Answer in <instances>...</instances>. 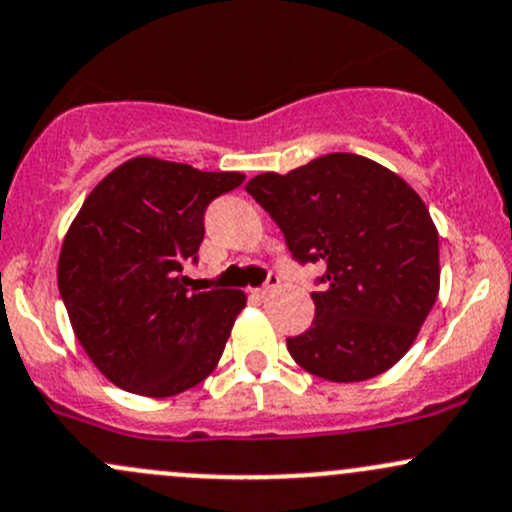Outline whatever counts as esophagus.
I'll list each match as a JSON object with an SVG mask.
<instances>
[{
    "label": "esophagus",
    "mask_w": 512,
    "mask_h": 512,
    "mask_svg": "<svg viewBox=\"0 0 512 512\" xmlns=\"http://www.w3.org/2000/svg\"><path fill=\"white\" fill-rule=\"evenodd\" d=\"M278 283H280V278H278V276H268V283L263 285V288L254 290V295H256V298H266V295H271L273 290L278 288Z\"/></svg>",
    "instance_id": "esophagus-1"
}]
</instances>
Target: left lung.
<instances>
[{"mask_svg":"<svg viewBox=\"0 0 512 512\" xmlns=\"http://www.w3.org/2000/svg\"><path fill=\"white\" fill-rule=\"evenodd\" d=\"M246 192L271 214L300 263H322L315 320L288 339L295 364L359 383L398 364L439 293V236L422 197L393 170L327 153Z\"/></svg>","mask_w":512,"mask_h":512,"instance_id":"1","label":"left lung"}]
</instances>
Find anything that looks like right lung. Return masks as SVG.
Masks as SVG:
<instances>
[{"label": "right lung", "instance_id": "obj_1", "mask_svg": "<svg viewBox=\"0 0 512 512\" xmlns=\"http://www.w3.org/2000/svg\"><path fill=\"white\" fill-rule=\"evenodd\" d=\"M244 173H205L139 156L85 197L58 258L70 324L114 386L170 398L214 371L246 307L241 290L190 293L183 263L197 261L205 210Z\"/></svg>", "mask_w": 512, "mask_h": 512}]
</instances>
